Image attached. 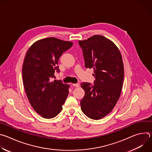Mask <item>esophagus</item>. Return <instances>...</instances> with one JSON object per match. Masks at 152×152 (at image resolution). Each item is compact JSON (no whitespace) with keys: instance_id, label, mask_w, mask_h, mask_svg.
<instances>
[{"instance_id":"esophagus-1","label":"esophagus","mask_w":152,"mask_h":152,"mask_svg":"<svg viewBox=\"0 0 152 152\" xmlns=\"http://www.w3.org/2000/svg\"><path fill=\"white\" fill-rule=\"evenodd\" d=\"M72 85L75 87H79V83H72Z\"/></svg>"}]
</instances>
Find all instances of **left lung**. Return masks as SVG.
Masks as SVG:
<instances>
[{
    "instance_id": "left-lung-1",
    "label": "left lung",
    "mask_w": 152,
    "mask_h": 152,
    "mask_svg": "<svg viewBox=\"0 0 152 152\" xmlns=\"http://www.w3.org/2000/svg\"><path fill=\"white\" fill-rule=\"evenodd\" d=\"M86 68L94 70V85L81 83L85 94L80 101L82 111L88 117L99 120L109 114L122 90L124 66L121 53L114 43L100 35L79 40Z\"/></svg>"
}]
</instances>
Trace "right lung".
<instances>
[{
  "label": "right lung",
  "mask_w": 152,
  "mask_h": 152,
  "mask_svg": "<svg viewBox=\"0 0 152 152\" xmlns=\"http://www.w3.org/2000/svg\"><path fill=\"white\" fill-rule=\"evenodd\" d=\"M73 45L71 41L49 37L35 41L25 57L22 76L25 92L33 109L45 118L56 117L62 110L70 85L51 81L59 71V58Z\"/></svg>",
  "instance_id": "obj_1"
}]
</instances>
